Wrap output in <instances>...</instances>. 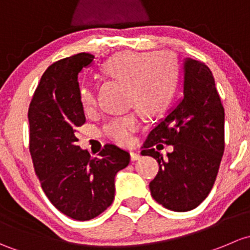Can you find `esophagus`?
<instances>
[{
  "label": "esophagus",
  "mask_w": 250,
  "mask_h": 250,
  "mask_svg": "<svg viewBox=\"0 0 250 250\" xmlns=\"http://www.w3.org/2000/svg\"><path fill=\"white\" fill-rule=\"evenodd\" d=\"M130 156H131V160H132V161H137V160H140V159H141V154L136 153V151H131Z\"/></svg>",
  "instance_id": "1"
}]
</instances>
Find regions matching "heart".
I'll list each match as a JSON object with an SVG mask.
<instances>
[{
  "label": "heart",
  "instance_id": "obj_1",
  "mask_svg": "<svg viewBox=\"0 0 250 250\" xmlns=\"http://www.w3.org/2000/svg\"><path fill=\"white\" fill-rule=\"evenodd\" d=\"M101 72L106 78L124 84L126 104L136 107L143 117L149 119L160 115L168 106L178 77L176 61L164 51L118 53L104 63ZM79 97L84 112L87 114L94 112L96 97L92 89L82 86ZM138 128L140 119L137 114L128 113L110 119L102 127V132L114 143L128 146Z\"/></svg>",
  "mask_w": 250,
  "mask_h": 250
}]
</instances>
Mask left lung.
<instances>
[{
  "label": "left lung",
  "mask_w": 250,
  "mask_h": 250,
  "mask_svg": "<svg viewBox=\"0 0 250 250\" xmlns=\"http://www.w3.org/2000/svg\"><path fill=\"white\" fill-rule=\"evenodd\" d=\"M183 99L150 131L142 155L159 163L149 184L156 202L174 212H188L212 190L224 154L225 113L210 69L194 59L183 63ZM174 146L163 158L154 145Z\"/></svg>",
  "instance_id": "1"
}]
</instances>
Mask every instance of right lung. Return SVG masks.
Listing matches in <instances>:
<instances>
[{
    "mask_svg": "<svg viewBox=\"0 0 250 250\" xmlns=\"http://www.w3.org/2000/svg\"><path fill=\"white\" fill-rule=\"evenodd\" d=\"M87 53L49 66L29 108L30 153L49 201L76 220L101 214L114 200V178L130 163V154L107 144L91 158L77 146L76 133L85 123L78 74L92 63Z\"/></svg>",
    "mask_w": 250,
    "mask_h": 250,
    "instance_id": "right-lung-1",
    "label": "right lung"
}]
</instances>
